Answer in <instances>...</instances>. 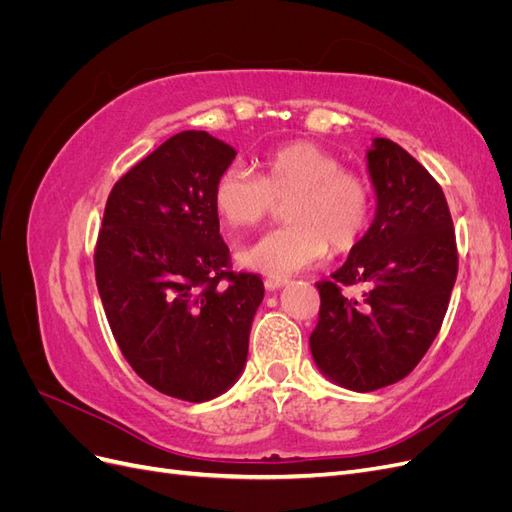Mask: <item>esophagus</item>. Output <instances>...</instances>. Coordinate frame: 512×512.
I'll use <instances>...</instances> for the list:
<instances>
[{
    "label": "esophagus",
    "mask_w": 512,
    "mask_h": 512,
    "mask_svg": "<svg viewBox=\"0 0 512 512\" xmlns=\"http://www.w3.org/2000/svg\"><path fill=\"white\" fill-rule=\"evenodd\" d=\"M286 284H288L286 277H267V280H265L267 290H280V288H284Z\"/></svg>",
    "instance_id": "1"
}]
</instances>
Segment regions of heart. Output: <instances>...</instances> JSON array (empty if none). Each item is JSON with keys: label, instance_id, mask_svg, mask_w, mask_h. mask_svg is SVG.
I'll use <instances>...</instances> for the list:
<instances>
[{"label": "heart", "instance_id": "b5f03b06", "mask_svg": "<svg viewBox=\"0 0 512 512\" xmlns=\"http://www.w3.org/2000/svg\"><path fill=\"white\" fill-rule=\"evenodd\" d=\"M284 205L288 226L241 245L237 262L243 269L286 277L314 267L329 252H342L361 239L369 224V181L344 170L339 158L314 143L297 141L269 151L260 177L232 162L215 179L213 207L230 228L256 226Z\"/></svg>", "mask_w": 512, "mask_h": 512}]
</instances>
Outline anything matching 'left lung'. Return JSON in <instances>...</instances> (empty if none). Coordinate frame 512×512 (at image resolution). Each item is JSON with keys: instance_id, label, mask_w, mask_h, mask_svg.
I'll return each instance as SVG.
<instances>
[{"instance_id": "1", "label": "left lung", "mask_w": 512, "mask_h": 512, "mask_svg": "<svg viewBox=\"0 0 512 512\" xmlns=\"http://www.w3.org/2000/svg\"><path fill=\"white\" fill-rule=\"evenodd\" d=\"M367 170L376 215L331 280L318 282L320 316L309 335L331 382L369 393L406 378L436 339L457 280L453 218L440 183L406 149L374 138ZM363 283L359 300L342 285Z\"/></svg>"}]
</instances>
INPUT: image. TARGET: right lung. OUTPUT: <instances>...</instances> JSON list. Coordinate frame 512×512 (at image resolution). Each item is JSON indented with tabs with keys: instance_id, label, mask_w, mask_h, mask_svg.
Wrapping results in <instances>:
<instances>
[{
	"instance_id": "right-lung-1",
	"label": "right lung",
	"mask_w": 512,
	"mask_h": 512,
	"mask_svg": "<svg viewBox=\"0 0 512 512\" xmlns=\"http://www.w3.org/2000/svg\"><path fill=\"white\" fill-rule=\"evenodd\" d=\"M237 151L203 130L170 136L106 200L96 284L121 354L153 389L209 401L237 382L265 286L232 273L213 185Z\"/></svg>"
}]
</instances>
